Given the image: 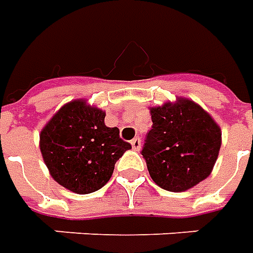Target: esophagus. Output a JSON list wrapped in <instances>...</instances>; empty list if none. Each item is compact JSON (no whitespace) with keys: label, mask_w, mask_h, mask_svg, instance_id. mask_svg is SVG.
Masks as SVG:
<instances>
[{"label":"esophagus","mask_w":253,"mask_h":253,"mask_svg":"<svg viewBox=\"0 0 253 253\" xmlns=\"http://www.w3.org/2000/svg\"><path fill=\"white\" fill-rule=\"evenodd\" d=\"M131 146L134 150H139L141 149V146H142V142H141V138L137 137V138H134L131 141Z\"/></svg>","instance_id":"esophagus-1"}]
</instances>
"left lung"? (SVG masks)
<instances>
[{
    "label": "left lung",
    "mask_w": 253,
    "mask_h": 253,
    "mask_svg": "<svg viewBox=\"0 0 253 253\" xmlns=\"http://www.w3.org/2000/svg\"><path fill=\"white\" fill-rule=\"evenodd\" d=\"M150 115L141 153L154 183L180 192L205 180L221 148V128L211 116L188 99L153 107Z\"/></svg>",
    "instance_id": "obj_1"
}]
</instances>
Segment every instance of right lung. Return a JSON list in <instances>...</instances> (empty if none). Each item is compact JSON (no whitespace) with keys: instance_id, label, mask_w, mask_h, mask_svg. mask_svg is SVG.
Returning a JSON list of instances; mask_svg holds the SVG:
<instances>
[{"instance_id":"right-lung-1","label":"right lung","mask_w":253,"mask_h":253,"mask_svg":"<svg viewBox=\"0 0 253 253\" xmlns=\"http://www.w3.org/2000/svg\"><path fill=\"white\" fill-rule=\"evenodd\" d=\"M105 114L76 100L63 105L41 132V152L52 179L76 194L100 190L131 145L118 127L104 125Z\"/></svg>"}]
</instances>
